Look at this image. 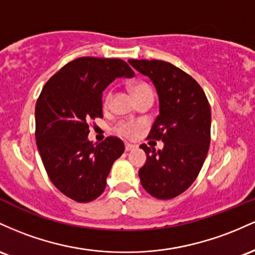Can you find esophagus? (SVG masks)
Instances as JSON below:
<instances>
[{
    "label": "esophagus",
    "instance_id": "obj_1",
    "mask_svg": "<svg viewBox=\"0 0 255 255\" xmlns=\"http://www.w3.org/2000/svg\"><path fill=\"white\" fill-rule=\"evenodd\" d=\"M135 148H136L135 144H131V143H125V150H127V151L135 149Z\"/></svg>",
    "mask_w": 255,
    "mask_h": 255
}]
</instances>
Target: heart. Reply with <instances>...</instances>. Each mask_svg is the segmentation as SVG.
I'll return each instance as SVG.
<instances>
[{"label": "heart", "instance_id": "b5f03b06", "mask_svg": "<svg viewBox=\"0 0 255 255\" xmlns=\"http://www.w3.org/2000/svg\"><path fill=\"white\" fill-rule=\"evenodd\" d=\"M131 89H132V93L133 95H135L137 101L142 99H148V97H150V99H153L154 97L153 89H151L149 84H147V83L144 82L135 83V84L131 87ZM111 101H112V93L110 91V93L106 94L104 97L105 107H108V106L111 105ZM139 128H141V123L132 122V120H123V122H120L117 124V127L114 130H116V132L118 133V135L131 138V137L136 135V132L139 130Z\"/></svg>", "mask_w": 255, "mask_h": 255}]
</instances>
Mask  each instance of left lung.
I'll return each mask as SVG.
<instances>
[{
	"label": "left lung",
	"instance_id": "1",
	"mask_svg": "<svg viewBox=\"0 0 255 255\" xmlns=\"http://www.w3.org/2000/svg\"><path fill=\"white\" fill-rule=\"evenodd\" d=\"M155 87L159 116L148 138L161 139L156 151L139 147L147 161L139 168L142 187L151 196L170 200L193 184L204 165L211 142V107L204 90L193 77L161 60H128Z\"/></svg>",
	"mask_w": 255,
	"mask_h": 255
}]
</instances>
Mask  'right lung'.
<instances>
[{"mask_svg":"<svg viewBox=\"0 0 255 255\" xmlns=\"http://www.w3.org/2000/svg\"><path fill=\"white\" fill-rule=\"evenodd\" d=\"M135 72L120 59L84 56L66 64L45 83L36 104V143L51 183L77 202L104 193L113 162L124 153L118 137L93 144L89 123L102 118V91Z\"/></svg>","mask_w":255,"mask_h":255,"instance_id":"1","label":"right lung"}]
</instances>
